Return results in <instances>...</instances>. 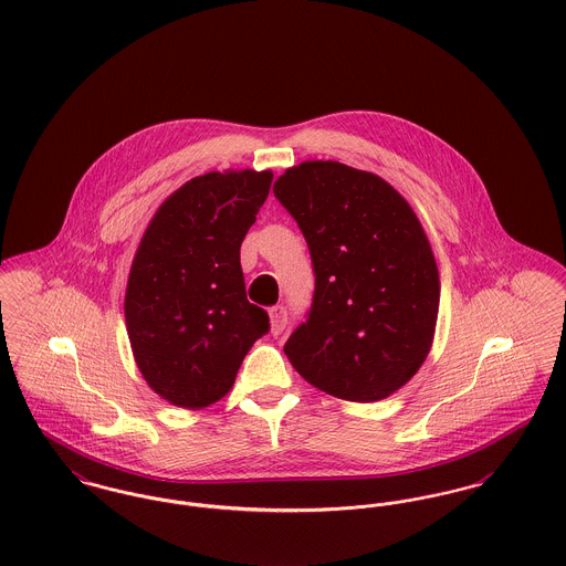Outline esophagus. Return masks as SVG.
I'll return each instance as SVG.
<instances>
[{
  "label": "esophagus",
  "mask_w": 566,
  "mask_h": 566,
  "mask_svg": "<svg viewBox=\"0 0 566 566\" xmlns=\"http://www.w3.org/2000/svg\"><path fill=\"white\" fill-rule=\"evenodd\" d=\"M269 318H271V333L273 335H280V333L286 329V323H289V312H286V305L277 303L269 310Z\"/></svg>",
  "instance_id": "obj_1"
}]
</instances>
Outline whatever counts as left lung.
Wrapping results in <instances>:
<instances>
[{
  "label": "left lung",
  "mask_w": 566,
  "mask_h": 566,
  "mask_svg": "<svg viewBox=\"0 0 566 566\" xmlns=\"http://www.w3.org/2000/svg\"><path fill=\"white\" fill-rule=\"evenodd\" d=\"M273 195L305 237L316 277L284 353L335 398L391 396L426 361L440 301L415 211L378 175L332 160L289 168Z\"/></svg>",
  "instance_id": "8db88e82"
}]
</instances>
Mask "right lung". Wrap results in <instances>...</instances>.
Returning a JSON list of instances; mask_svg holds the SVG:
<instances>
[{
  "label": "right lung",
  "instance_id": "add662e5",
  "mask_svg": "<svg viewBox=\"0 0 566 566\" xmlns=\"http://www.w3.org/2000/svg\"><path fill=\"white\" fill-rule=\"evenodd\" d=\"M271 181V170L195 177L140 239L126 325L140 374L175 406L224 398L252 344L269 333V314L245 297L239 248Z\"/></svg>",
  "mask_w": 566,
  "mask_h": 566
}]
</instances>
